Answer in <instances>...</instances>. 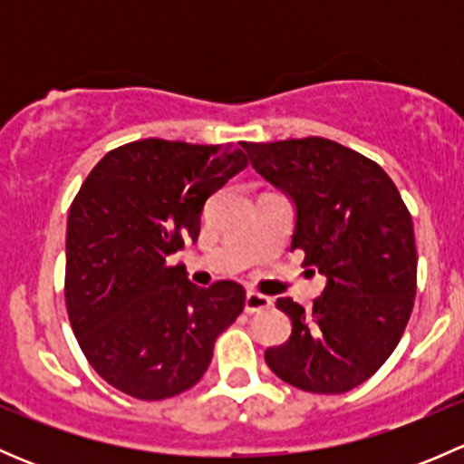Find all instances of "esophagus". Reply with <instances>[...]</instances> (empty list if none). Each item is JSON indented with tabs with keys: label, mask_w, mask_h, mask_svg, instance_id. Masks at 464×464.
Instances as JSON below:
<instances>
[{
	"label": "esophagus",
	"mask_w": 464,
	"mask_h": 464,
	"mask_svg": "<svg viewBox=\"0 0 464 464\" xmlns=\"http://www.w3.org/2000/svg\"><path fill=\"white\" fill-rule=\"evenodd\" d=\"M269 307H271V298L269 296H265V294H258V292H246L245 312L254 314V312L269 310Z\"/></svg>",
	"instance_id": "34e87169"
}]
</instances>
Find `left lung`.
<instances>
[{
	"instance_id": "obj_1",
	"label": "left lung",
	"mask_w": 464,
	"mask_h": 464,
	"mask_svg": "<svg viewBox=\"0 0 464 464\" xmlns=\"http://www.w3.org/2000/svg\"><path fill=\"white\" fill-rule=\"evenodd\" d=\"M242 150L294 206L292 251L327 278L312 310L276 301L292 334L266 348V366L307 392L353 391L391 357L413 310V219L391 177L345 145L310 137Z\"/></svg>"
}]
</instances>
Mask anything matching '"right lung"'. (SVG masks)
Segmentation results:
<instances>
[{
	"mask_svg": "<svg viewBox=\"0 0 464 464\" xmlns=\"http://www.w3.org/2000/svg\"><path fill=\"white\" fill-rule=\"evenodd\" d=\"M246 168L233 145L145 139L107 152L67 219L64 298L93 371L137 400L202 379L215 339L245 307L233 280L198 287L168 258L199 236L206 199Z\"/></svg>",
	"mask_w": 464,
	"mask_h": 464,
	"instance_id": "add662e5",
	"label": "right lung"
}]
</instances>
